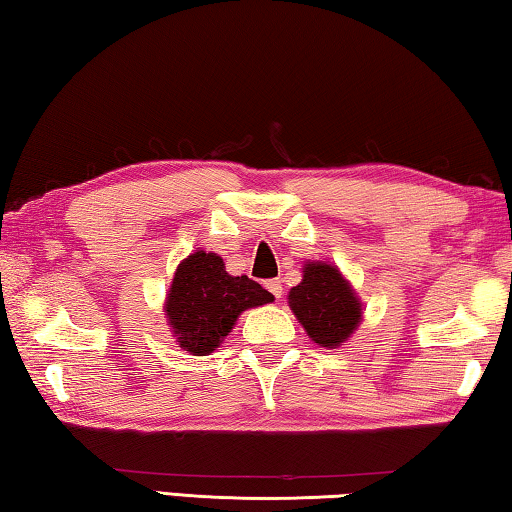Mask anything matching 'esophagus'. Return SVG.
Returning a JSON list of instances; mask_svg holds the SVG:
<instances>
[{
    "instance_id": "esophagus-1",
    "label": "esophagus",
    "mask_w": 512,
    "mask_h": 512,
    "mask_svg": "<svg viewBox=\"0 0 512 512\" xmlns=\"http://www.w3.org/2000/svg\"><path fill=\"white\" fill-rule=\"evenodd\" d=\"M266 289L271 291L277 300H280V298H282V293H284V291H282V282H280V280H266Z\"/></svg>"
}]
</instances>
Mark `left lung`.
Here are the masks:
<instances>
[{
  "instance_id": "left-lung-1",
  "label": "left lung",
  "mask_w": 512,
  "mask_h": 512,
  "mask_svg": "<svg viewBox=\"0 0 512 512\" xmlns=\"http://www.w3.org/2000/svg\"><path fill=\"white\" fill-rule=\"evenodd\" d=\"M293 314L309 339L323 348L341 345L361 320V305L334 266L309 262L298 287L289 291Z\"/></svg>"
}]
</instances>
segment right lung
<instances>
[{
	"instance_id": "add662e5",
	"label": "right lung",
	"mask_w": 512,
	"mask_h": 512,
	"mask_svg": "<svg viewBox=\"0 0 512 512\" xmlns=\"http://www.w3.org/2000/svg\"><path fill=\"white\" fill-rule=\"evenodd\" d=\"M266 302H273V293L262 284L248 275H228L219 255L198 250L178 266L167 300V318L180 348L207 354L219 348L241 311Z\"/></svg>"
}]
</instances>
